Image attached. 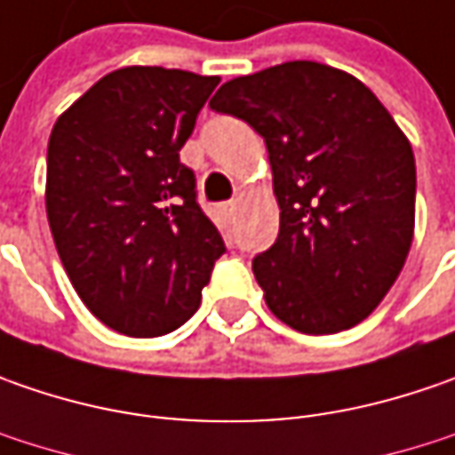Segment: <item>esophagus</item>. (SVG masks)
<instances>
[{"instance_id": "obj_1", "label": "esophagus", "mask_w": 455, "mask_h": 455, "mask_svg": "<svg viewBox=\"0 0 455 455\" xmlns=\"http://www.w3.org/2000/svg\"><path fill=\"white\" fill-rule=\"evenodd\" d=\"M235 210H237L235 202H222V204H220V207H218L220 218L225 220V222H230V220L235 218Z\"/></svg>"}]
</instances>
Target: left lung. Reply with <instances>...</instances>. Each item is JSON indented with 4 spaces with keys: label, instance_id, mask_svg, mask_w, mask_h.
<instances>
[{
    "label": "left lung",
    "instance_id": "obj_1",
    "mask_svg": "<svg viewBox=\"0 0 455 455\" xmlns=\"http://www.w3.org/2000/svg\"><path fill=\"white\" fill-rule=\"evenodd\" d=\"M210 108L251 124L268 149L281 228L253 258L268 308L304 334L367 319L415 228V156L393 116L362 80L311 60L228 80Z\"/></svg>",
    "mask_w": 455,
    "mask_h": 455
}]
</instances>
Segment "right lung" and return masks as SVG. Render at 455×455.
Returning a JSON list of instances; mask_svg holds the SVG:
<instances>
[{
    "instance_id": "1",
    "label": "right lung",
    "mask_w": 455,
    "mask_h": 455,
    "mask_svg": "<svg viewBox=\"0 0 455 455\" xmlns=\"http://www.w3.org/2000/svg\"><path fill=\"white\" fill-rule=\"evenodd\" d=\"M218 76L133 65L98 80L55 121L44 207L83 304L126 337L180 329L202 301L218 228L180 149Z\"/></svg>"
}]
</instances>
